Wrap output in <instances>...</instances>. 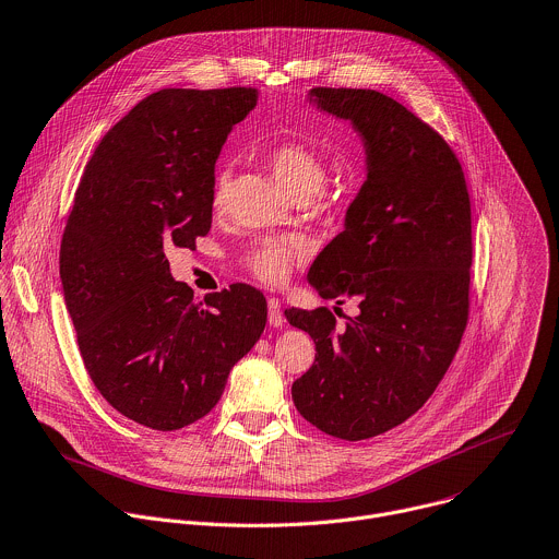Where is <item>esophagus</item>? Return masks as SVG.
Listing matches in <instances>:
<instances>
[{"label": "esophagus", "instance_id": "esophagus-1", "mask_svg": "<svg viewBox=\"0 0 559 559\" xmlns=\"http://www.w3.org/2000/svg\"><path fill=\"white\" fill-rule=\"evenodd\" d=\"M267 320H270L272 326H283L285 324V316H283L278 298H267Z\"/></svg>", "mask_w": 559, "mask_h": 559}]
</instances>
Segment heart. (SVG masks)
Here are the masks:
<instances>
[{
    "instance_id": "heart-1",
    "label": "heart",
    "mask_w": 559,
    "mask_h": 559,
    "mask_svg": "<svg viewBox=\"0 0 559 559\" xmlns=\"http://www.w3.org/2000/svg\"><path fill=\"white\" fill-rule=\"evenodd\" d=\"M265 162L274 177L283 183V189L298 202L316 198L326 183V164L309 146L300 142H281L272 146ZM228 191V173H219L213 189V204L222 206ZM300 252L296 246L276 239H263L248 252L250 272L265 285H281L287 281L292 267L296 265Z\"/></svg>"
}]
</instances>
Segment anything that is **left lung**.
<instances>
[{
  "mask_svg": "<svg viewBox=\"0 0 559 559\" xmlns=\"http://www.w3.org/2000/svg\"><path fill=\"white\" fill-rule=\"evenodd\" d=\"M309 100L348 120L366 151L344 230L307 274L322 298H353L359 313L337 326L326 307L285 311L316 344L292 400L318 430L361 441L413 417L456 355L469 313V193L450 144L391 96L313 87Z\"/></svg>",
  "mask_w": 559,
  "mask_h": 559,
  "instance_id": "obj_1",
  "label": "left lung"
}]
</instances>
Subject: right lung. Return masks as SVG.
I'll return each mask as SVG.
<instances>
[{
  "label": "right lung",
  "instance_id": "obj_1",
  "mask_svg": "<svg viewBox=\"0 0 559 559\" xmlns=\"http://www.w3.org/2000/svg\"><path fill=\"white\" fill-rule=\"evenodd\" d=\"M257 98L252 87L146 96L96 146L66 224L59 270L87 373L151 430L209 415L265 329L261 292L239 283L195 300L166 259L209 235L215 162Z\"/></svg>",
  "mask_w": 559,
  "mask_h": 559
}]
</instances>
